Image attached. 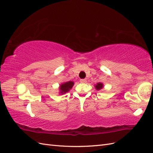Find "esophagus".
Here are the masks:
<instances>
[{
  "instance_id": "34e87169",
  "label": "esophagus",
  "mask_w": 153,
  "mask_h": 153,
  "mask_svg": "<svg viewBox=\"0 0 153 153\" xmlns=\"http://www.w3.org/2000/svg\"><path fill=\"white\" fill-rule=\"evenodd\" d=\"M86 82H87L86 79H81V80H80V82H81V83H85Z\"/></svg>"
}]
</instances>
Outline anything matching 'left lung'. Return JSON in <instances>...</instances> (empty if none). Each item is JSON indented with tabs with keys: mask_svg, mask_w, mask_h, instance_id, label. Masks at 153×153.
<instances>
[{
	"mask_svg": "<svg viewBox=\"0 0 153 153\" xmlns=\"http://www.w3.org/2000/svg\"><path fill=\"white\" fill-rule=\"evenodd\" d=\"M95 87L97 90H100L103 88V84H101V83H98L97 85L95 86Z\"/></svg>",
	"mask_w": 153,
	"mask_h": 153,
	"instance_id": "8db88e82",
	"label": "left lung"
}]
</instances>
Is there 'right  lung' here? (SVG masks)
<instances>
[{"label":"right lung","instance_id":"add662e5","mask_svg":"<svg viewBox=\"0 0 153 153\" xmlns=\"http://www.w3.org/2000/svg\"><path fill=\"white\" fill-rule=\"evenodd\" d=\"M74 83L73 82H68L66 83H64L63 84L61 85L60 86V90H61V94H64L66 92H68L69 90H70L72 87L73 86Z\"/></svg>","mask_w":153,"mask_h":153}]
</instances>
